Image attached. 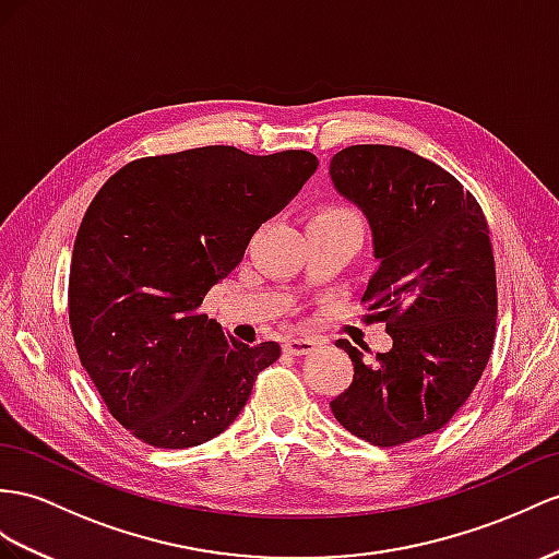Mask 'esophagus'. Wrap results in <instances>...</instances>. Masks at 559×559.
I'll list each match as a JSON object with an SVG mask.
<instances>
[{
    "mask_svg": "<svg viewBox=\"0 0 559 559\" xmlns=\"http://www.w3.org/2000/svg\"><path fill=\"white\" fill-rule=\"evenodd\" d=\"M283 349L293 354V356H305V354H311L313 349H317V340L311 337H288L285 340Z\"/></svg>",
    "mask_w": 559,
    "mask_h": 559,
    "instance_id": "1",
    "label": "esophagus"
}]
</instances>
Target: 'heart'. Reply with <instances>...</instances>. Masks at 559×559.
Returning a JSON list of instances; mask_svg holds the SVG:
<instances>
[{
    "label": "heart",
    "instance_id": "b5f03b06",
    "mask_svg": "<svg viewBox=\"0 0 559 559\" xmlns=\"http://www.w3.org/2000/svg\"><path fill=\"white\" fill-rule=\"evenodd\" d=\"M323 214V217H335V214H352V212H347V210H325V212H321Z\"/></svg>",
    "mask_w": 559,
    "mask_h": 559
}]
</instances>
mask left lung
Returning <instances> with one entry per match:
<instances>
[{
    "label": "left lung",
    "mask_w": 559,
    "mask_h": 559,
    "mask_svg": "<svg viewBox=\"0 0 559 559\" xmlns=\"http://www.w3.org/2000/svg\"><path fill=\"white\" fill-rule=\"evenodd\" d=\"M328 175L370 226L378 269L364 302L392 337L373 361L337 342L354 380L331 411L359 439L399 447L447 425L489 364L498 311L489 226L461 181L406 148L349 146Z\"/></svg>",
    "instance_id": "8db88e82"
}]
</instances>
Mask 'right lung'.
<instances>
[{"mask_svg": "<svg viewBox=\"0 0 559 559\" xmlns=\"http://www.w3.org/2000/svg\"><path fill=\"white\" fill-rule=\"evenodd\" d=\"M309 151L203 146L116 171L84 214L70 264V328L108 411L157 449L222 435L278 342L250 347L200 313L252 234L317 171Z\"/></svg>", "mask_w": 559, "mask_h": 559, "instance_id": "add662e5", "label": "right lung"}]
</instances>
